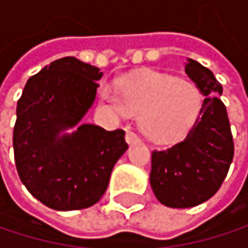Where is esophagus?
Returning a JSON list of instances; mask_svg holds the SVG:
<instances>
[{
	"label": "esophagus",
	"mask_w": 248,
	"mask_h": 248,
	"mask_svg": "<svg viewBox=\"0 0 248 248\" xmlns=\"http://www.w3.org/2000/svg\"><path fill=\"white\" fill-rule=\"evenodd\" d=\"M139 140H140V139H139V136H138L135 132H127V133H126V142H127V143L132 145V143H138Z\"/></svg>",
	"instance_id": "esophagus-1"
}]
</instances>
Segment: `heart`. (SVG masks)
I'll return each instance as SVG.
<instances>
[{"mask_svg": "<svg viewBox=\"0 0 248 248\" xmlns=\"http://www.w3.org/2000/svg\"><path fill=\"white\" fill-rule=\"evenodd\" d=\"M102 100L118 116L140 115L143 133L158 142L182 136L197 121L202 96L188 80L161 73H146L124 80L121 94L110 86L102 89Z\"/></svg>", "mask_w": 248, "mask_h": 248, "instance_id": "heart-1", "label": "heart"}]
</instances>
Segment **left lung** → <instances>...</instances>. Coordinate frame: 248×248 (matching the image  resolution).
Returning a JSON list of instances; mask_svg holds the SVG:
<instances>
[{
    "label": "left lung",
    "instance_id": "left-lung-1",
    "mask_svg": "<svg viewBox=\"0 0 248 248\" xmlns=\"http://www.w3.org/2000/svg\"><path fill=\"white\" fill-rule=\"evenodd\" d=\"M185 73L205 96L186 136L151 159V186L167 207L189 208L210 200L221 186L234 158V140L221 83L213 72L188 59Z\"/></svg>",
    "mask_w": 248,
    "mask_h": 248
}]
</instances>
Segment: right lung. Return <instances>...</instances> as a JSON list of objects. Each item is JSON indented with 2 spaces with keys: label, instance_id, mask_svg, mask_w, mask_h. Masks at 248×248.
Segmentation results:
<instances>
[{
  "label": "right lung",
  "instance_id": "right-lung-1",
  "mask_svg": "<svg viewBox=\"0 0 248 248\" xmlns=\"http://www.w3.org/2000/svg\"><path fill=\"white\" fill-rule=\"evenodd\" d=\"M97 67L75 57L59 59L31 76L17 103L13 133L21 182L44 205L70 211L96 204L127 149L124 130L80 124L96 97Z\"/></svg>",
  "mask_w": 248,
  "mask_h": 248
}]
</instances>
